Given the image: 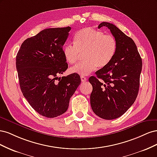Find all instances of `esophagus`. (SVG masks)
Instances as JSON below:
<instances>
[{
  "label": "esophagus",
  "instance_id": "obj_1",
  "mask_svg": "<svg viewBox=\"0 0 157 157\" xmlns=\"http://www.w3.org/2000/svg\"><path fill=\"white\" fill-rule=\"evenodd\" d=\"M80 78H81V81L82 82H86L87 80V78L86 77H84V76H81V77H80Z\"/></svg>",
  "mask_w": 157,
  "mask_h": 157
}]
</instances>
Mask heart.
I'll return each instance as SVG.
<instances>
[{
  "label": "heart",
  "instance_id": "b5f03b06",
  "mask_svg": "<svg viewBox=\"0 0 157 157\" xmlns=\"http://www.w3.org/2000/svg\"><path fill=\"white\" fill-rule=\"evenodd\" d=\"M75 45L65 44L63 54L69 64L77 61L80 54H83V62L71 67L70 71L80 75H88L97 68L105 67L110 63L117 50L115 38L105 35L101 31L85 27L76 33Z\"/></svg>",
  "mask_w": 157,
  "mask_h": 157
}]
</instances>
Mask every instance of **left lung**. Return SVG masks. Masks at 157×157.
Masks as SVG:
<instances>
[{
  "mask_svg": "<svg viewBox=\"0 0 157 157\" xmlns=\"http://www.w3.org/2000/svg\"><path fill=\"white\" fill-rule=\"evenodd\" d=\"M117 42L116 54L110 63L89 78L93 87L90 104L96 115L105 120L115 119L125 113L134 103L140 88L142 60L137 46L113 23L102 22Z\"/></svg>",
  "mask_w": 157,
  "mask_h": 157,
  "instance_id": "left-lung-1",
  "label": "left lung"
}]
</instances>
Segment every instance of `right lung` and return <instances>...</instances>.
<instances>
[{
  "label": "right lung",
  "mask_w": 157,
  "mask_h": 157,
  "mask_svg": "<svg viewBox=\"0 0 157 157\" xmlns=\"http://www.w3.org/2000/svg\"><path fill=\"white\" fill-rule=\"evenodd\" d=\"M71 29L67 27L42 30L23 42L16 56V69L23 96L35 111L48 118L66 112L71 97L81 82L77 73L61 79L58 77L68 68L63 46Z\"/></svg>",
  "instance_id": "add662e5"
}]
</instances>
